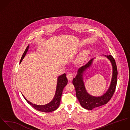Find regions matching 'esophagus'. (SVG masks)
Returning <instances> with one entry per match:
<instances>
[{
	"instance_id": "esophagus-1",
	"label": "esophagus",
	"mask_w": 130,
	"mask_h": 130,
	"mask_svg": "<svg viewBox=\"0 0 130 130\" xmlns=\"http://www.w3.org/2000/svg\"><path fill=\"white\" fill-rule=\"evenodd\" d=\"M67 78L69 81L72 80L73 78V75L72 73H68L67 75Z\"/></svg>"
}]
</instances>
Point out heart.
I'll use <instances>...</instances> for the list:
<instances>
[{
  "label": "heart",
  "instance_id": "heart-1",
  "mask_svg": "<svg viewBox=\"0 0 130 130\" xmlns=\"http://www.w3.org/2000/svg\"><path fill=\"white\" fill-rule=\"evenodd\" d=\"M88 54V50H84L81 52L80 54V56L78 58V61L80 62H83L87 58Z\"/></svg>",
  "mask_w": 130,
  "mask_h": 130
}]
</instances>
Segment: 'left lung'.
Segmentation results:
<instances>
[{"instance_id": "1", "label": "left lung", "mask_w": 130, "mask_h": 130, "mask_svg": "<svg viewBox=\"0 0 130 130\" xmlns=\"http://www.w3.org/2000/svg\"><path fill=\"white\" fill-rule=\"evenodd\" d=\"M111 62L113 68V74L111 84L107 92L101 96L95 97L91 95L87 92L83 81V74L87 69L92 65L94 58L90 60L86 64L80 67L77 72V75L73 79V84L76 90V97L81 105L84 108L91 110L107 104L113 96L117 85L118 71L115 60L112 55H105Z\"/></svg>"}]
</instances>
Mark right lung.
<instances>
[{
    "instance_id": "add662e5",
    "label": "right lung",
    "mask_w": 130,
    "mask_h": 130,
    "mask_svg": "<svg viewBox=\"0 0 130 130\" xmlns=\"http://www.w3.org/2000/svg\"><path fill=\"white\" fill-rule=\"evenodd\" d=\"M29 49V45L26 48L24 53L22 55V56L21 58L20 63L21 62L23 59L25 57V56L27 52L28 51V50ZM68 83V80L66 77V74H63L62 75L59 76L58 77L57 79V87H56V90L55 94L54 96V98L53 100L51 101L50 103H48L47 104L44 105H37L34 104L28 101L26 98L23 95V96L25 100L27 101V102L31 105L34 109L36 110L40 111L43 112L45 113H49L52 111H55L58 108V107L60 105V103L61 101V98L62 94V92L64 88L66 86Z\"/></svg>"
}]
</instances>
